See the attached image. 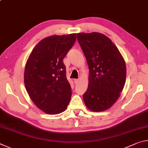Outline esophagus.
<instances>
[{
	"label": "esophagus",
	"instance_id": "esophagus-1",
	"mask_svg": "<svg viewBox=\"0 0 148 148\" xmlns=\"http://www.w3.org/2000/svg\"><path fill=\"white\" fill-rule=\"evenodd\" d=\"M79 79H74V84H77L79 83Z\"/></svg>",
	"mask_w": 148,
	"mask_h": 148
}]
</instances>
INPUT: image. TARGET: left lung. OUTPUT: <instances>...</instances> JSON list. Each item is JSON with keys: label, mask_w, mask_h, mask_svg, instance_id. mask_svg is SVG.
<instances>
[{"label": "left lung", "mask_w": 148, "mask_h": 148, "mask_svg": "<svg viewBox=\"0 0 148 148\" xmlns=\"http://www.w3.org/2000/svg\"><path fill=\"white\" fill-rule=\"evenodd\" d=\"M89 66V86L83 99L87 108L102 112L120 96L126 80L125 62L111 40L99 32L77 33Z\"/></svg>", "instance_id": "8db88e82"}]
</instances>
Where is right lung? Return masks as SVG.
<instances>
[{"instance_id": "right-lung-1", "label": "right lung", "mask_w": 148, "mask_h": 148, "mask_svg": "<svg viewBox=\"0 0 148 148\" xmlns=\"http://www.w3.org/2000/svg\"><path fill=\"white\" fill-rule=\"evenodd\" d=\"M76 40L75 33L47 37L36 44L27 60L25 86L32 101L45 113H62L71 101V87L62 59Z\"/></svg>"}]
</instances>
